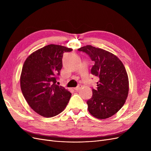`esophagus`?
<instances>
[{
  "label": "esophagus",
  "mask_w": 151,
  "mask_h": 151,
  "mask_svg": "<svg viewBox=\"0 0 151 151\" xmlns=\"http://www.w3.org/2000/svg\"><path fill=\"white\" fill-rule=\"evenodd\" d=\"M81 87H82V86L79 84V85L77 86L76 87V88H74V90H75V91H79V89L81 88Z\"/></svg>",
  "instance_id": "esophagus-1"
}]
</instances>
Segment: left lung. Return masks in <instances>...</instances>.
I'll use <instances>...</instances> for the list:
<instances>
[{
  "label": "left lung",
  "mask_w": 151,
  "mask_h": 151,
  "mask_svg": "<svg viewBox=\"0 0 151 151\" xmlns=\"http://www.w3.org/2000/svg\"><path fill=\"white\" fill-rule=\"evenodd\" d=\"M89 56L94 64L91 74L98 77L97 89L87 101L88 111L98 119H106L115 115L124 105L129 90L125 68L115 55L106 50L86 45L78 49Z\"/></svg>",
  "instance_id": "left-lung-1"
}]
</instances>
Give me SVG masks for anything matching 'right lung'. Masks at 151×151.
I'll return each mask as SVG.
<instances>
[{"label":"right lung","instance_id":"1","mask_svg":"<svg viewBox=\"0 0 151 151\" xmlns=\"http://www.w3.org/2000/svg\"><path fill=\"white\" fill-rule=\"evenodd\" d=\"M72 48L48 45L32 53L26 58L20 77L21 91L33 110L44 117H52L65 108L72 94L56 84L64 52Z\"/></svg>","mask_w":151,"mask_h":151}]
</instances>
